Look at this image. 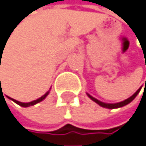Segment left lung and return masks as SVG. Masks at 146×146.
<instances>
[{"label": "left lung", "instance_id": "8db88e82", "mask_svg": "<svg viewBox=\"0 0 146 146\" xmlns=\"http://www.w3.org/2000/svg\"><path fill=\"white\" fill-rule=\"evenodd\" d=\"M140 90H141V88L134 93V94H133V95L131 96V97H129V99L125 100V101L120 102H117V103H105V102H101V101H99V100H97V99H95L94 97H92V96H90L89 94H88V96L92 100L93 102H95L96 103H98V104H99L100 106H102V107L108 108V109H115V108L123 107V106H125V105H127V104H129V103L130 102H132L133 100L135 99V97H136L137 95H138V93L140 92Z\"/></svg>", "mask_w": 146, "mask_h": 146}]
</instances>
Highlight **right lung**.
I'll return each instance as SVG.
<instances>
[{
  "mask_svg": "<svg viewBox=\"0 0 146 146\" xmlns=\"http://www.w3.org/2000/svg\"><path fill=\"white\" fill-rule=\"evenodd\" d=\"M1 79V78H0ZM0 91H3L1 90V88ZM49 94V91H47L46 93H45L44 95H43L42 96L41 98H39V99H37V100H35V101H33V102H18V101H17V100H14V99H12V98H10V97H7L8 99H10V100H12L13 102H15L17 103V104H18V105H20V106H22V107H29V106H33V105H34V104H36V103H38V102H42V101H44V100L45 99V97Z\"/></svg>",
  "mask_w": 146,
  "mask_h": 146,
  "instance_id": "add662e5",
  "label": "right lung"
}]
</instances>
